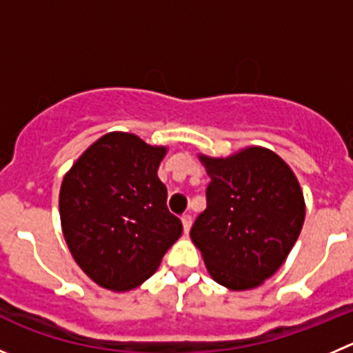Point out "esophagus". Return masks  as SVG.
I'll list each match as a JSON object with an SVG mask.
<instances>
[{"instance_id":"esophagus-1","label":"esophagus","mask_w":353,"mask_h":353,"mask_svg":"<svg viewBox=\"0 0 353 353\" xmlns=\"http://www.w3.org/2000/svg\"><path fill=\"white\" fill-rule=\"evenodd\" d=\"M182 225H183V230H185V232H189L190 227H192V216H190V214H183Z\"/></svg>"}]
</instances>
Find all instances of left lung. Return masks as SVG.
<instances>
[{
	"mask_svg": "<svg viewBox=\"0 0 353 353\" xmlns=\"http://www.w3.org/2000/svg\"><path fill=\"white\" fill-rule=\"evenodd\" d=\"M201 161L211 182L190 237L218 284L236 291L256 288L284 263L303 227L296 176L277 154L260 147Z\"/></svg>",
	"mask_w": 353,
	"mask_h": 353,
	"instance_id": "1",
	"label": "left lung"
}]
</instances>
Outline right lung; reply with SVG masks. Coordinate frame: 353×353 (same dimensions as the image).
Instances as JSON below:
<instances>
[{"mask_svg":"<svg viewBox=\"0 0 353 353\" xmlns=\"http://www.w3.org/2000/svg\"><path fill=\"white\" fill-rule=\"evenodd\" d=\"M164 152L132 133H107L63 179L59 206L67 246L107 290L128 291L149 279L182 234L157 179Z\"/></svg>","mask_w":353,"mask_h":353,"instance_id":"obj_1","label":"right lung"}]
</instances>
